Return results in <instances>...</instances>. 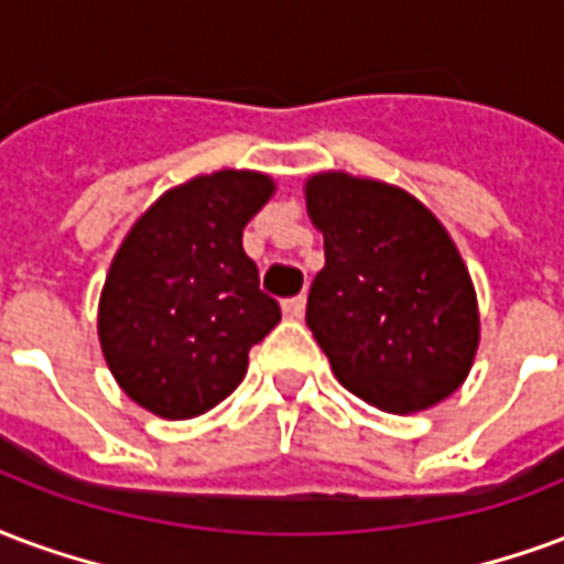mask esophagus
<instances>
[{
    "mask_svg": "<svg viewBox=\"0 0 564 564\" xmlns=\"http://www.w3.org/2000/svg\"><path fill=\"white\" fill-rule=\"evenodd\" d=\"M282 312H285V318H291V322H300L303 312H306V297H303V294H300V297H288L285 303H282Z\"/></svg>",
    "mask_w": 564,
    "mask_h": 564,
    "instance_id": "34e87169",
    "label": "esophagus"
}]
</instances>
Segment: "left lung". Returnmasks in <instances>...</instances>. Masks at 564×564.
I'll return each instance as SVG.
<instances>
[{
    "instance_id": "8db88e82",
    "label": "left lung",
    "mask_w": 564,
    "mask_h": 564,
    "mask_svg": "<svg viewBox=\"0 0 564 564\" xmlns=\"http://www.w3.org/2000/svg\"><path fill=\"white\" fill-rule=\"evenodd\" d=\"M306 209L324 234L306 324L339 384L393 414L451 397L471 369L480 318L442 221L409 192L343 171L306 180Z\"/></svg>"
}]
</instances>
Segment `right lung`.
Wrapping results in <instances>:
<instances>
[{
    "label": "right lung",
    "mask_w": 564,
    "mask_h": 564,
    "mask_svg": "<svg viewBox=\"0 0 564 564\" xmlns=\"http://www.w3.org/2000/svg\"><path fill=\"white\" fill-rule=\"evenodd\" d=\"M276 192L258 171H216L164 192L131 225L98 303V343L147 412L186 421L240 384L249 348L282 318L242 252V228Z\"/></svg>",
    "instance_id": "add662e5"
}]
</instances>
